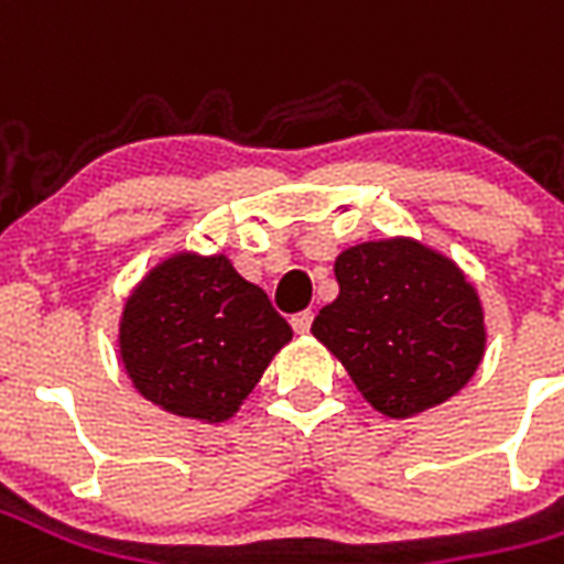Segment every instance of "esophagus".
I'll return each instance as SVG.
<instances>
[{
  "mask_svg": "<svg viewBox=\"0 0 564 564\" xmlns=\"http://www.w3.org/2000/svg\"><path fill=\"white\" fill-rule=\"evenodd\" d=\"M290 323H293L295 335H307V332H311V323H314V314H311V311H299V314H293Z\"/></svg>",
  "mask_w": 564,
  "mask_h": 564,
  "instance_id": "esophagus-1",
  "label": "esophagus"
}]
</instances>
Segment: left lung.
I'll return each mask as SVG.
<instances>
[{
    "label": "left lung",
    "instance_id": "obj_1",
    "mask_svg": "<svg viewBox=\"0 0 564 564\" xmlns=\"http://www.w3.org/2000/svg\"><path fill=\"white\" fill-rule=\"evenodd\" d=\"M341 293L311 332L341 359L371 408L411 416L447 402L484 359V311L456 262L392 238L335 259Z\"/></svg>",
    "mask_w": 564,
    "mask_h": 564
}]
</instances>
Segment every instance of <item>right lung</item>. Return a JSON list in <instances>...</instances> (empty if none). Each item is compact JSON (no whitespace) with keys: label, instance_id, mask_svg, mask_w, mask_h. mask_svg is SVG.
I'll return each instance as SVG.
<instances>
[{"label":"right lung","instance_id":"right-lung-1","mask_svg":"<svg viewBox=\"0 0 564 564\" xmlns=\"http://www.w3.org/2000/svg\"><path fill=\"white\" fill-rule=\"evenodd\" d=\"M290 323L226 257L165 259L129 295L120 356L135 390L162 411L220 423L257 387Z\"/></svg>","mask_w":564,"mask_h":564}]
</instances>
